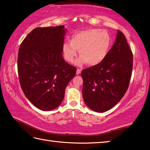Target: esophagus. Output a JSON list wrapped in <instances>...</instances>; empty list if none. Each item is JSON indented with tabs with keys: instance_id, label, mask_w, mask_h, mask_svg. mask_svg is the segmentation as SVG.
Returning <instances> with one entry per match:
<instances>
[{
	"instance_id": "34e87169",
	"label": "esophagus",
	"mask_w": 150,
	"mask_h": 150,
	"mask_svg": "<svg viewBox=\"0 0 150 150\" xmlns=\"http://www.w3.org/2000/svg\"><path fill=\"white\" fill-rule=\"evenodd\" d=\"M81 73V70L80 69H77V71H76V74H77V75H79Z\"/></svg>"
}]
</instances>
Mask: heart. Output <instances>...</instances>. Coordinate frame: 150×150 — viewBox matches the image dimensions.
<instances>
[{
	"label": "heart",
	"instance_id": "b5f03b06",
	"mask_svg": "<svg viewBox=\"0 0 150 150\" xmlns=\"http://www.w3.org/2000/svg\"><path fill=\"white\" fill-rule=\"evenodd\" d=\"M112 45V38L108 33L99 29H88L73 34L70 42L63 44L65 59L73 63L79 50L80 57L77 65L87 63L95 66L102 63L107 56Z\"/></svg>",
	"mask_w": 150,
	"mask_h": 150
}]
</instances>
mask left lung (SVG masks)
Listing matches in <instances>:
<instances>
[{"label": "left lung", "instance_id": "1", "mask_svg": "<svg viewBox=\"0 0 150 150\" xmlns=\"http://www.w3.org/2000/svg\"><path fill=\"white\" fill-rule=\"evenodd\" d=\"M132 67V52L125 35L118 30L115 44L105 59L81 72L86 105L98 112L114 107L128 89Z\"/></svg>", "mask_w": 150, "mask_h": 150}]
</instances>
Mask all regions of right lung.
I'll return each instance as SVG.
<instances>
[{
    "instance_id": "obj_1",
    "label": "right lung",
    "mask_w": 150,
    "mask_h": 150,
    "mask_svg": "<svg viewBox=\"0 0 150 150\" xmlns=\"http://www.w3.org/2000/svg\"><path fill=\"white\" fill-rule=\"evenodd\" d=\"M64 26L36 28L20 44L18 72L25 96L44 111L57 108L77 69L63 59Z\"/></svg>"
}]
</instances>
